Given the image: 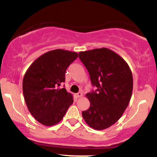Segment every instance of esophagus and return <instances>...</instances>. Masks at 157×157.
I'll use <instances>...</instances> for the list:
<instances>
[{
  "instance_id": "obj_1",
  "label": "esophagus",
  "mask_w": 157,
  "mask_h": 157,
  "mask_svg": "<svg viewBox=\"0 0 157 157\" xmlns=\"http://www.w3.org/2000/svg\"><path fill=\"white\" fill-rule=\"evenodd\" d=\"M82 92H79V93H77V94H75V96H76V98H81L82 97Z\"/></svg>"
}]
</instances>
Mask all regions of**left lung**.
Segmentation results:
<instances>
[{
    "label": "left lung",
    "mask_w": 157,
    "mask_h": 157,
    "mask_svg": "<svg viewBox=\"0 0 157 157\" xmlns=\"http://www.w3.org/2000/svg\"><path fill=\"white\" fill-rule=\"evenodd\" d=\"M79 58L88 71L95 91L86 94L90 106L82 113L90 127L109 128L122 116L130 102L133 75L127 62L108 48L80 52Z\"/></svg>",
    "instance_id": "1"
}]
</instances>
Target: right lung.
I'll return each instance as SVG.
<instances>
[{
  "instance_id": "1",
  "label": "right lung",
  "mask_w": 157,
  "mask_h": 157,
  "mask_svg": "<svg viewBox=\"0 0 157 157\" xmlns=\"http://www.w3.org/2000/svg\"><path fill=\"white\" fill-rule=\"evenodd\" d=\"M77 57L75 52L52 50L37 58L25 73V102L33 118L42 125L58 124L73 103L72 94L59 86L65 81L66 70Z\"/></svg>"
}]
</instances>
